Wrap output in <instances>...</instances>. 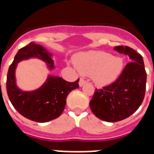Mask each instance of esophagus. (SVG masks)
Wrapping results in <instances>:
<instances>
[{"instance_id":"obj_1","label":"esophagus","mask_w":154,"mask_h":154,"mask_svg":"<svg viewBox=\"0 0 154 154\" xmlns=\"http://www.w3.org/2000/svg\"><path fill=\"white\" fill-rule=\"evenodd\" d=\"M86 83H87V82L84 80L83 78H81L80 81H79V86H80V87H83Z\"/></svg>"}]
</instances>
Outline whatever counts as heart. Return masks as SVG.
<instances>
[{"mask_svg": "<svg viewBox=\"0 0 154 154\" xmlns=\"http://www.w3.org/2000/svg\"><path fill=\"white\" fill-rule=\"evenodd\" d=\"M76 66L82 74L91 76L97 86L104 87L118 79L124 68V61L109 53L90 51L77 57Z\"/></svg>", "mask_w": 154, "mask_h": 154, "instance_id": "heart-1", "label": "heart"}]
</instances>
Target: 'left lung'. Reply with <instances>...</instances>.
<instances>
[{
  "label": "left lung",
  "mask_w": 154,
  "mask_h": 154,
  "mask_svg": "<svg viewBox=\"0 0 154 154\" xmlns=\"http://www.w3.org/2000/svg\"><path fill=\"white\" fill-rule=\"evenodd\" d=\"M114 49L128 55L130 63L116 82L96 89L89 103L94 115L107 122H117L134 113L142 104L146 90L147 73L142 56L128 46H116Z\"/></svg>",
  "instance_id": "left-lung-1"
}]
</instances>
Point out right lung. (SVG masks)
<instances>
[{"label": "right lung", "instance_id": "right-lung-1", "mask_svg": "<svg viewBox=\"0 0 154 154\" xmlns=\"http://www.w3.org/2000/svg\"><path fill=\"white\" fill-rule=\"evenodd\" d=\"M36 57L47 63L49 70L54 68L52 54L39 44L30 43L17 52L10 66L6 79L9 99L19 113L27 119L44 123L56 119L63 113L67 95L79 87V79L69 82L62 77L48 75L46 82L35 91L20 90L15 80V68L22 60Z\"/></svg>", "mask_w": 154, "mask_h": 154}]
</instances>
